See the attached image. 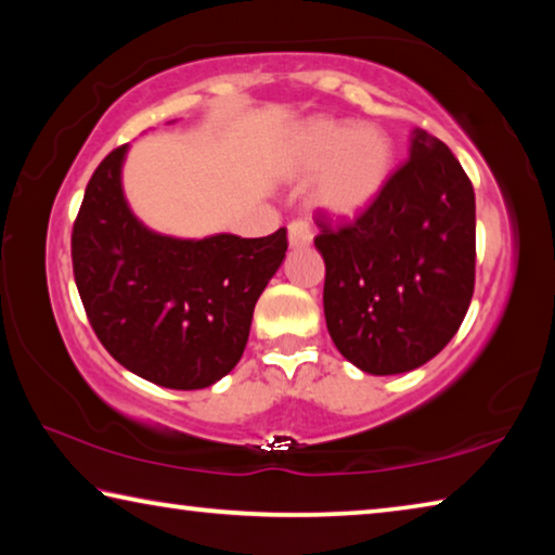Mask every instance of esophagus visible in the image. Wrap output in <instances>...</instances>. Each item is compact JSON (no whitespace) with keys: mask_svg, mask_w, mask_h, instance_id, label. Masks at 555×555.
Wrapping results in <instances>:
<instances>
[{"mask_svg":"<svg viewBox=\"0 0 555 555\" xmlns=\"http://www.w3.org/2000/svg\"><path fill=\"white\" fill-rule=\"evenodd\" d=\"M313 240V230L306 220H291L288 222V244L291 247H306Z\"/></svg>","mask_w":555,"mask_h":555,"instance_id":"obj_1","label":"esophagus"}]
</instances>
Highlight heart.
<instances>
[{
    "instance_id": "b5f03b06",
    "label": "heart",
    "mask_w": 555,
    "mask_h": 555,
    "mask_svg": "<svg viewBox=\"0 0 555 555\" xmlns=\"http://www.w3.org/2000/svg\"><path fill=\"white\" fill-rule=\"evenodd\" d=\"M393 164L391 137L377 125L311 119L298 131L294 168L321 173L313 201L333 215H357L377 198Z\"/></svg>"
}]
</instances>
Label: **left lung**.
I'll return each instance as SVG.
<instances>
[{
	"mask_svg": "<svg viewBox=\"0 0 555 555\" xmlns=\"http://www.w3.org/2000/svg\"><path fill=\"white\" fill-rule=\"evenodd\" d=\"M323 308L337 350L370 374L426 364L475 291V191L453 152L413 131L411 156L352 222L318 212Z\"/></svg>",
	"mask_w": 555,
	"mask_h": 555,
	"instance_id": "8db88e82",
	"label": "left lung"
}]
</instances>
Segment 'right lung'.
Instances as JSON below:
<instances>
[{
    "instance_id": "1",
    "label": "right lung",
    "mask_w": 555,
    "mask_h": 555,
    "mask_svg": "<svg viewBox=\"0 0 555 555\" xmlns=\"http://www.w3.org/2000/svg\"><path fill=\"white\" fill-rule=\"evenodd\" d=\"M127 144L95 168L73 222L75 286L105 350L168 389L210 387L240 362L251 313L286 257V230L176 240L146 230L121 193Z\"/></svg>"
}]
</instances>
